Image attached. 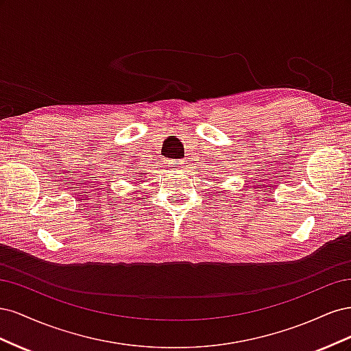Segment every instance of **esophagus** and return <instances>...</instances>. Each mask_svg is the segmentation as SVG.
Returning <instances> with one entry per match:
<instances>
[{
	"mask_svg": "<svg viewBox=\"0 0 351 351\" xmlns=\"http://www.w3.org/2000/svg\"><path fill=\"white\" fill-rule=\"evenodd\" d=\"M168 167H169V169H180L184 167V162L180 161V159H169Z\"/></svg>",
	"mask_w": 351,
	"mask_h": 351,
	"instance_id": "1",
	"label": "esophagus"
}]
</instances>
